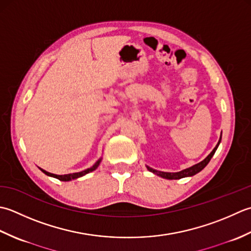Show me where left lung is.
<instances>
[{"label": "left lung", "instance_id": "obj_1", "mask_svg": "<svg viewBox=\"0 0 251 251\" xmlns=\"http://www.w3.org/2000/svg\"><path fill=\"white\" fill-rule=\"evenodd\" d=\"M221 136H222V133H221ZM220 142H221V139H220V141H219V143L217 144V146L213 148V151H212L210 152V154H209L206 158H204V159H203L202 161H201L199 163H197V165L193 166V167H191V168L185 169V170H182V171H180V172H176V173H170V172L157 171V170H154V169H151V168H150V167H147V169H148V170H150L151 172L155 173V175L159 176H161V177H163V178H168V180H178V178H182V177L195 176L196 173L201 172V171L202 170V169L208 165L209 161H210V159L212 158V156L214 155V152H216L217 148H218V146H219V144H220Z\"/></svg>", "mask_w": 251, "mask_h": 251}]
</instances>
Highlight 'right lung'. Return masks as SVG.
I'll use <instances>...</instances> for the list:
<instances>
[{
	"label": "right lung",
	"instance_id": "1",
	"mask_svg": "<svg viewBox=\"0 0 251 251\" xmlns=\"http://www.w3.org/2000/svg\"><path fill=\"white\" fill-rule=\"evenodd\" d=\"M100 159L99 161H96L95 165L93 167H91L89 169H86V170L82 171V172H78V173H71V175H65V176H57V175H53V173H50V172H47L45 170H43V169H41V171H42L43 173H45L47 176H53V177H56L58 178L59 181H71V180H75V178H78L80 176H83L84 175H86V173H90L92 171H94L95 169L100 166Z\"/></svg>",
	"mask_w": 251,
	"mask_h": 251
}]
</instances>
